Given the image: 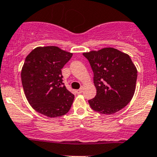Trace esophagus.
I'll list each match as a JSON object with an SVG mask.
<instances>
[{
	"instance_id": "1",
	"label": "esophagus",
	"mask_w": 157,
	"mask_h": 157,
	"mask_svg": "<svg viewBox=\"0 0 157 157\" xmlns=\"http://www.w3.org/2000/svg\"><path fill=\"white\" fill-rule=\"evenodd\" d=\"M76 92H77V94H80V93H82V92H83V90H82V88H80L79 89V90H77Z\"/></svg>"
}]
</instances>
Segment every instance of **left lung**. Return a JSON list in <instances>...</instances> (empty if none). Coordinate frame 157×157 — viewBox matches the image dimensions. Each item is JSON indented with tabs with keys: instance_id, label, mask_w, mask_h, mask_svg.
Listing matches in <instances>:
<instances>
[{
	"instance_id": "left-lung-1",
	"label": "left lung",
	"mask_w": 157,
	"mask_h": 157,
	"mask_svg": "<svg viewBox=\"0 0 157 157\" xmlns=\"http://www.w3.org/2000/svg\"><path fill=\"white\" fill-rule=\"evenodd\" d=\"M90 62L96 89L88 100L93 110L111 115L126 106L134 96L137 71L130 56L113 48L83 54Z\"/></svg>"
}]
</instances>
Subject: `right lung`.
<instances>
[{
    "mask_svg": "<svg viewBox=\"0 0 157 157\" xmlns=\"http://www.w3.org/2000/svg\"><path fill=\"white\" fill-rule=\"evenodd\" d=\"M72 54L55 46L38 47L27 55L21 80L29 103L36 112L55 118L69 112L74 95L63 83L61 69Z\"/></svg>",
    "mask_w": 157,
    "mask_h": 157,
    "instance_id": "1",
    "label": "right lung"
}]
</instances>
